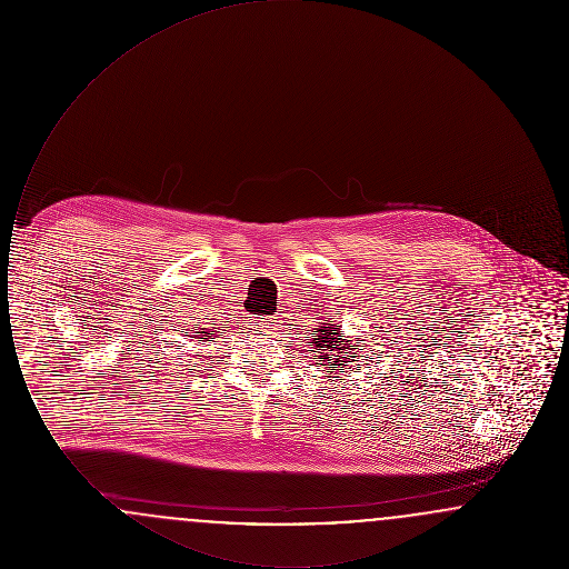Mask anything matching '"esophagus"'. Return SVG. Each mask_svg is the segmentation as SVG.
Masks as SVG:
<instances>
[{
  "label": "esophagus",
  "mask_w": 569,
  "mask_h": 569,
  "mask_svg": "<svg viewBox=\"0 0 569 569\" xmlns=\"http://www.w3.org/2000/svg\"><path fill=\"white\" fill-rule=\"evenodd\" d=\"M277 326L274 318H256V330H262L264 335H271Z\"/></svg>",
  "instance_id": "1"
}]
</instances>
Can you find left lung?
<instances>
[{
	"instance_id": "1",
	"label": "left lung",
	"mask_w": 569,
	"mask_h": 569,
	"mask_svg": "<svg viewBox=\"0 0 569 569\" xmlns=\"http://www.w3.org/2000/svg\"><path fill=\"white\" fill-rule=\"evenodd\" d=\"M311 335L316 337L311 341L313 350L318 352V362L316 365H322L326 373H337V371L343 373L341 365L348 367V362H353L358 348L350 346L346 339H341V328H332V325H325L316 328ZM313 350H309V352H313Z\"/></svg>"
}]
</instances>
